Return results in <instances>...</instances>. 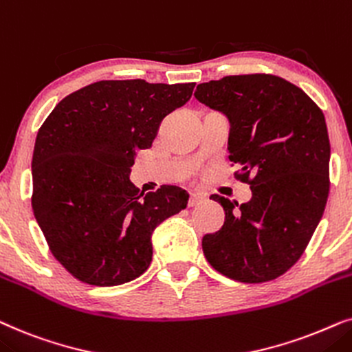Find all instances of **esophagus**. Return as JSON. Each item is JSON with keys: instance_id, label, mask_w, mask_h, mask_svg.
Segmentation results:
<instances>
[{"instance_id": "1", "label": "esophagus", "mask_w": 352, "mask_h": 352, "mask_svg": "<svg viewBox=\"0 0 352 352\" xmlns=\"http://www.w3.org/2000/svg\"><path fill=\"white\" fill-rule=\"evenodd\" d=\"M204 199H206V196L203 193H191L188 198V206L190 208H193V206H198L203 203Z\"/></svg>"}]
</instances>
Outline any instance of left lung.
<instances>
[{"label": "left lung", "mask_w": 352, "mask_h": 352, "mask_svg": "<svg viewBox=\"0 0 352 352\" xmlns=\"http://www.w3.org/2000/svg\"><path fill=\"white\" fill-rule=\"evenodd\" d=\"M196 100L230 120L228 159L252 198L222 204L225 222L203 236L206 259L243 283L278 278L311 241L330 191V140L320 107L272 74L227 75L201 83Z\"/></svg>", "instance_id": "8db88e82"}]
</instances>
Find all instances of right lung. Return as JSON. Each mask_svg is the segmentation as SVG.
<instances>
[{
	"instance_id": "1",
	"label": "right lung",
	"mask_w": 352,
	"mask_h": 352,
	"mask_svg": "<svg viewBox=\"0 0 352 352\" xmlns=\"http://www.w3.org/2000/svg\"><path fill=\"white\" fill-rule=\"evenodd\" d=\"M193 88L100 80L70 93L46 117L32 157V208L50 251L72 277L116 287L146 272L154 228L186 208L188 193L170 185L140 193L130 168Z\"/></svg>"
}]
</instances>
